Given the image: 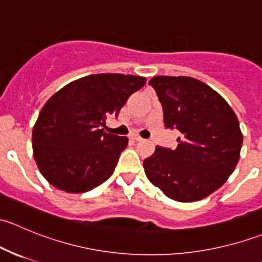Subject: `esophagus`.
Wrapping results in <instances>:
<instances>
[{
    "mask_svg": "<svg viewBox=\"0 0 262 262\" xmlns=\"http://www.w3.org/2000/svg\"><path fill=\"white\" fill-rule=\"evenodd\" d=\"M130 138L133 139V141H136V142L142 141V139H143L141 136H138V134H133V136H130Z\"/></svg>",
    "mask_w": 262,
    "mask_h": 262,
    "instance_id": "34e87169",
    "label": "esophagus"
}]
</instances>
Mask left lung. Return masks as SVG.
Returning a JSON list of instances; mask_svg holds the SVG:
<instances>
[{
	"mask_svg": "<svg viewBox=\"0 0 262 262\" xmlns=\"http://www.w3.org/2000/svg\"><path fill=\"white\" fill-rule=\"evenodd\" d=\"M149 84L162 104L165 126L181 136L176 149L157 146L144 160L148 180L176 202L204 199L238 163L244 142L238 119L218 92L199 80L157 76Z\"/></svg>",
	"mask_w": 262,
	"mask_h": 262,
	"instance_id": "8db88e82",
	"label": "left lung"
}]
</instances>
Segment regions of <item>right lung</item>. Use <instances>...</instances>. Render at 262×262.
<instances>
[{
    "mask_svg": "<svg viewBox=\"0 0 262 262\" xmlns=\"http://www.w3.org/2000/svg\"><path fill=\"white\" fill-rule=\"evenodd\" d=\"M144 83L141 76L100 73L71 82L50 97L33 128L34 158L49 184L77 194L113 175L128 138L101 126Z\"/></svg>",
    "mask_w": 262,
    "mask_h": 262,
    "instance_id": "1",
    "label": "right lung"
}]
</instances>
